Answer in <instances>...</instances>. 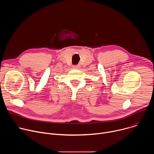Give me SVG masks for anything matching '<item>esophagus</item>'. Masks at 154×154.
Returning a JSON list of instances; mask_svg holds the SVG:
<instances>
[{
	"label": "esophagus",
	"instance_id": "esophagus-1",
	"mask_svg": "<svg viewBox=\"0 0 154 154\" xmlns=\"http://www.w3.org/2000/svg\"><path fill=\"white\" fill-rule=\"evenodd\" d=\"M79 68H80V65H74L73 66L74 69H79Z\"/></svg>",
	"mask_w": 154,
	"mask_h": 154
}]
</instances>
